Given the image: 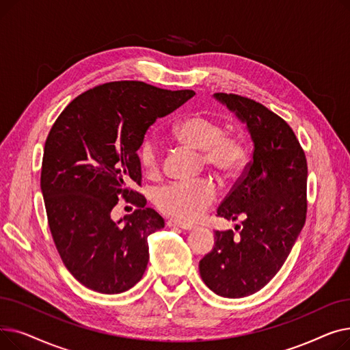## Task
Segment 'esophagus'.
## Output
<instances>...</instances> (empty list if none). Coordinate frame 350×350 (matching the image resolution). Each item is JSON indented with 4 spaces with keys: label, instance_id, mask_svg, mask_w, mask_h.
Instances as JSON below:
<instances>
[{
    "label": "esophagus",
    "instance_id": "1",
    "mask_svg": "<svg viewBox=\"0 0 350 350\" xmlns=\"http://www.w3.org/2000/svg\"><path fill=\"white\" fill-rule=\"evenodd\" d=\"M167 226H169V227H177V228L186 230V231H190V230H193V228H194V227H193V226H190V224H185V223H180V221H177V219H169V221H167Z\"/></svg>",
    "mask_w": 350,
    "mask_h": 350
}]
</instances>
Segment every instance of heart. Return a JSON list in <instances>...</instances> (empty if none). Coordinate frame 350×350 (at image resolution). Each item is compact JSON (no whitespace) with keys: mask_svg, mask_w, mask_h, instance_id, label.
Masks as SVG:
<instances>
[{"mask_svg":"<svg viewBox=\"0 0 350 350\" xmlns=\"http://www.w3.org/2000/svg\"><path fill=\"white\" fill-rule=\"evenodd\" d=\"M224 135L221 124L201 113L186 116L173 127L174 139L189 149L203 153V161L210 169L223 176H234L244 165L245 152L240 142ZM139 160L147 174L159 173L160 153L154 139L146 137L142 142ZM215 198L217 190L207 180L173 181L156 191L154 203L164 214L178 221L191 223L204 214Z\"/></svg>","mask_w":350,"mask_h":350,"instance_id":"b5f03b06","label":"heart"}]
</instances>
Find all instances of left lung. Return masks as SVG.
Listing matches in <instances>:
<instances>
[{"label": "left lung", "mask_w": 350, "mask_h": 350, "mask_svg": "<svg viewBox=\"0 0 350 350\" xmlns=\"http://www.w3.org/2000/svg\"><path fill=\"white\" fill-rule=\"evenodd\" d=\"M245 124L252 161L218 207V217L241 218L237 237L215 231L214 247L200 261L204 284L224 298L262 289L284 265L306 218L308 165L289 124L264 105L238 95L214 94Z\"/></svg>", "instance_id": "8db88e82"}]
</instances>
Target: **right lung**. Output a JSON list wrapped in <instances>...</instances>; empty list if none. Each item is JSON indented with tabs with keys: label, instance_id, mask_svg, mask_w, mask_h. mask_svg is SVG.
I'll return each instance as SVG.
<instances>
[{
	"label": "right lung",
	"instance_id": "1",
	"mask_svg": "<svg viewBox=\"0 0 350 350\" xmlns=\"http://www.w3.org/2000/svg\"><path fill=\"white\" fill-rule=\"evenodd\" d=\"M196 94L143 82H110L73 99L45 142L41 191L53 243L68 271L86 288L120 293L136 285L149 262L147 237L164 219L131 187L140 186L137 156L157 118ZM120 196L139 208L115 222Z\"/></svg>",
	"mask_w": 350,
	"mask_h": 350
}]
</instances>
